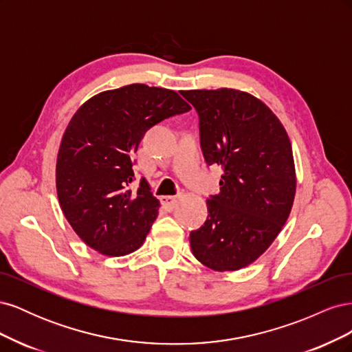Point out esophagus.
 <instances>
[{
    "label": "esophagus",
    "instance_id": "esophagus-1",
    "mask_svg": "<svg viewBox=\"0 0 352 352\" xmlns=\"http://www.w3.org/2000/svg\"><path fill=\"white\" fill-rule=\"evenodd\" d=\"M160 201H162V204L166 208L172 210V208H175L177 206V202L180 201V195H164V197L160 198Z\"/></svg>",
    "mask_w": 352,
    "mask_h": 352
}]
</instances>
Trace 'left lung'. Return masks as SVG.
Instances as JSON below:
<instances>
[{
    "label": "left lung",
    "mask_w": 352,
    "mask_h": 352,
    "mask_svg": "<svg viewBox=\"0 0 352 352\" xmlns=\"http://www.w3.org/2000/svg\"><path fill=\"white\" fill-rule=\"evenodd\" d=\"M180 94L199 116L206 162L223 170L204 226L190 232V250L211 270L243 269L270 247L292 210L296 175L289 136L278 116L248 92Z\"/></svg>",
    "instance_id": "8db88e82"
}]
</instances>
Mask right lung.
I'll list each match as a JSON object with an SVG mask.
<instances>
[{
  "mask_svg": "<svg viewBox=\"0 0 352 352\" xmlns=\"http://www.w3.org/2000/svg\"><path fill=\"white\" fill-rule=\"evenodd\" d=\"M190 110L172 89L132 83L104 91L73 114L57 154L56 188L63 214L92 250L122 257L141 248L160 201L142 179L133 182V154L145 132Z\"/></svg>",
  "mask_w": 352,
  "mask_h": 352,
  "instance_id": "right-lung-1",
  "label": "right lung"
}]
</instances>
